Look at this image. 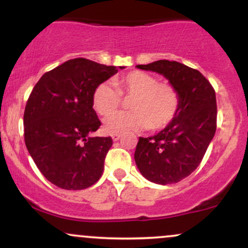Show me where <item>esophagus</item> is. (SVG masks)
I'll return each instance as SVG.
<instances>
[{"label": "esophagus", "mask_w": 248, "mask_h": 248, "mask_svg": "<svg viewBox=\"0 0 248 248\" xmlns=\"http://www.w3.org/2000/svg\"><path fill=\"white\" fill-rule=\"evenodd\" d=\"M120 138H121L120 134H113V135H112L113 141H119V140H120Z\"/></svg>", "instance_id": "1"}]
</instances>
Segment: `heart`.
Returning a JSON list of instances; mask_svg holds the SVG:
<instances>
[{"label":"heart","mask_w":248,"mask_h":248,"mask_svg":"<svg viewBox=\"0 0 248 248\" xmlns=\"http://www.w3.org/2000/svg\"><path fill=\"white\" fill-rule=\"evenodd\" d=\"M110 82H101L92 95L93 108L99 115L108 118L122 103V96L132 97V111L112 116L105 122L109 134H122L147 129L161 130L178 114L181 98L170 82L158 81L156 77L142 71H132Z\"/></svg>","instance_id":"1"}]
</instances>
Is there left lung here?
<instances>
[{
  "instance_id": "left-lung-1",
  "label": "left lung",
  "mask_w": 248,
  "mask_h": 248,
  "mask_svg": "<svg viewBox=\"0 0 248 248\" xmlns=\"http://www.w3.org/2000/svg\"><path fill=\"white\" fill-rule=\"evenodd\" d=\"M138 67L169 79L178 91L181 106L169 126L150 138L139 139L134 155L136 166L154 183H177L197 169L215 136V88L198 70L178 62L163 59Z\"/></svg>"
}]
</instances>
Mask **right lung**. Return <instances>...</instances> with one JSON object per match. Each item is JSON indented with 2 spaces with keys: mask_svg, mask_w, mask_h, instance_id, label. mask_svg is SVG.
Here are the masks:
<instances>
[{
  "mask_svg": "<svg viewBox=\"0 0 248 248\" xmlns=\"http://www.w3.org/2000/svg\"><path fill=\"white\" fill-rule=\"evenodd\" d=\"M116 72L115 66L86 58L70 59L44 73L31 91L23 118L25 146L55 186L82 190L101 177L113 140L88 136L101 126L92 95Z\"/></svg>",
  "mask_w": 248,
  "mask_h": 248,
  "instance_id": "obj_1",
  "label": "right lung"
}]
</instances>
